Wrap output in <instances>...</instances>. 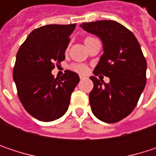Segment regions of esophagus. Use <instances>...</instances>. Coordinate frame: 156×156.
<instances>
[{"instance_id": "34e87169", "label": "esophagus", "mask_w": 156, "mask_h": 156, "mask_svg": "<svg viewBox=\"0 0 156 156\" xmlns=\"http://www.w3.org/2000/svg\"><path fill=\"white\" fill-rule=\"evenodd\" d=\"M79 78H80V79L81 80H83V79H85V78H87L86 76H83V75H81V76H79Z\"/></svg>"}]
</instances>
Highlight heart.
I'll return each instance as SVG.
<instances>
[{
  "label": "heart",
  "mask_w": 156,
  "mask_h": 156,
  "mask_svg": "<svg viewBox=\"0 0 156 156\" xmlns=\"http://www.w3.org/2000/svg\"><path fill=\"white\" fill-rule=\"evenodd\" d=\"M92 39H94V38H92V37H87L85 39V42H87V41H90ZM70 69L73 71H75L77 73H79V74H84V73H86L87 71V68L85 65H83V64H72L70 66Z\"/></svg>",
  "instance_id": "1"
}]
</instances>
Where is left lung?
<instances>
[{"instance_id":"left-lung-1","label":"left lung","mask_w":156,"mask_h":156,"mask_svg":"<svg viewBox=\"0 0 156 156\" xmlns=\"http://www.w3.org/2000/svg\"><path fill=\"white\" fill-rule=\"evenodd\" d=\"M80 27L103 43L104 53L95 68V76L110 79L105 83L92 76L94 87L89 93L93 114L106 123L126 117L136 108L146 83V60L135 35L115 20L84 22Z\"/></svg>"}]
</instances>
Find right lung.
Returning a JSON list of instances; mask_svg holds the SVG:
<instances>
[{"mask_svg": "<svg viewBox=\"0 0 156 156\" xmlns=\"http://www.w3.org/2000/svg\"><path fill=\"white\" fill-rule=\"evenodd\" d=\"M76 24H50L30 32L20 47L13 80L18 97L33 117L43 122L61 117L69 108L71 94L79 82L77 73L66 70L60 78L51 74L65 59V50Z\"/></svg>", "mask_w": 156, "mask_h": 156, "instance_id": "obj_1", "label": "right lung"}]
</instances>
